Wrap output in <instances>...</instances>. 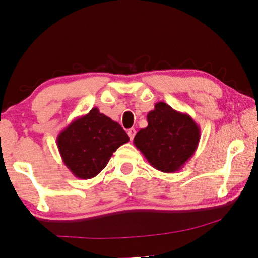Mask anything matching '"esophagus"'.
Returning <instances> with one entry per match:
<instances>
[{
	"label": "esophagus",
	"instance_id": "obj_1",
	"mask_svg": "<svg viewBox=\"0 0 258 258\" xmlns=\"http://www.w3.org/2000/svg\"><path fill=\"white\" fill-rule=\"evenodd\" d=\"M127 134H128L130 139H131V140H133L134 136H136V130H134V128H130V130L127 131Z\"/></svg>",
	"mask_w": 258,
	"mask_h": 258
}]
</instances>
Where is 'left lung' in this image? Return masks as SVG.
I'll list each match as a JSON object with an SVG mask.
<instances>
[{
    "label": "left lung",
    "instance_id": "8db88e82",
    "mask_svg": "<svg viewBox=\"0 0 258 258\" xmlns=\"http://www.w3.org/2000/svg\"><path fill=\"white\" fill-rule=\"evenodd\" d=\"M148 126L134 137V145L153 168L175 172L191 159L198 147L201 128L187 113L159 102L147 114Z\"/></svg>",
    "mask_w": 258,
    "mask_h": 258
}]
</instances>
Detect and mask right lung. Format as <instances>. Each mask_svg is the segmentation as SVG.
<instances>
[{
  "label": "right lung",
  "instance_id": "add662e5",
  "mask_svg": "<svg viewBox=\"0 0 258 258\" xmlns=\"http://www.w3.org/2000/svg\"><path fill=\"white\" fill-rule=\"evenodd\" d=\"M128 141L121 126L99 112L97 107L74 119L56 138L64 166L81 179L97 176L117 148Z\"/></svg>",
  "mask_w": 258,
  "mask_h": 258
}]
</instances>
